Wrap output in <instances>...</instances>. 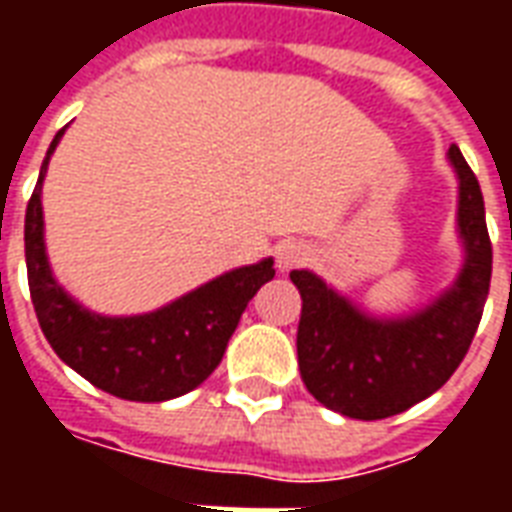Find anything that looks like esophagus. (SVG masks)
<instances>
[{
	"instance_id": "1",
	"label": "esophagus",
	"mask_w": 512,
	"mask_h": 512,
	"mask_svg": "<svg viewBox=\"0 0 512 512\" xmlns=\"http://www.w3.org/2000/svg\"><path fill=\"white\" fill-rule=\"evenodd\" d=\"M310 260V249L299 241H282L277 246V266L279 271H290V268L301 266Z\"/></svg>"
}]
</instances>
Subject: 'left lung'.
Wrapping results in <instances>:
<instances>
[{
	"label": "left lung",
	"instance_id": "1",
	"mask_svg": "<svg viewBox=\"0 0 512 512\" xmlns=\"http://www.w3.org/2000/svg\"><path fill=\"white\" fill-rule=\"evenodd\" d=\"M458 175L463 268L425 310L373 318L312 271H290L301 293L299 370L310 395L343 417L384 419L406 411L450 381L469 351L491 285V238L472 167L450 145Z\"/></svg>",
	"mask_w": 512,
	"mask_h": 512
}]
</instances>
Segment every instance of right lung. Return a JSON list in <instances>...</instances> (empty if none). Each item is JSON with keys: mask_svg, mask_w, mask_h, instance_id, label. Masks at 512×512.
<instances>
[{"mask_svg": "<svg viewBox=\"0 0 512 512\" xmlns=\"http://www.w3.org/2000/svg\"><path fill=\"white\" fill-rule=\"evenodd\" d=\"M62 134L65 128L43 158L24 219L29 296L40 329L65 365L109 395L139 403L186 395L219 367L246 304L274 279V260L233 268L156 312L128 318L90 312L57 285L43 244L40 191Z\"/></svg>", "mask_w": 512, "mask_h": 512, "instance_id": "add662e5", "label": "right lung"}]
</instances>
